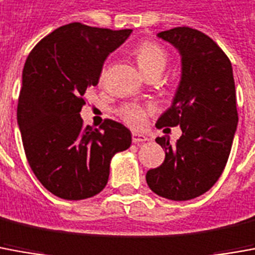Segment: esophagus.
Wrapping results in <instances>:
<instances>
[{
    "mask_svg": "<svg viewBox=\"0 0 255 255\" xmlns=\"http://www.w3.org/2000/svg\"><path fill=\"white\" fill-rule=\"evenodd\" d=\"M147 140H148V137L144 136V134H141V133H136V131L131 133V141L133 143H144Z\"/></svg>",
    "mask_w": 255,
    "mask_h": 255,
    "instance_id": "obj_1",
    "label": "esophagus"
}]
</instances>
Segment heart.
<instances>
[{
    "label": "heart",
    "instance_id": "obj_1",
    "mask_svg": "<svg viewBox=\"0 0 255 255\" xmlns=\"http://www.w3.org/2000/svg\"><path fill=\"white\" fill-rule=\"evenodd\" d=\"M133 55L136 58L138 68L145 76H159L168 64V52L164 47L154 41H143L133 50ZM104 79V72L101 73L100 80ZM151 111L150 107H143L138 104H125L118 110V115L131 128L144 126L147 115Z\"/></svg>",
    "mask_w": 255,
    "mask_h": 255
}]
</instances>
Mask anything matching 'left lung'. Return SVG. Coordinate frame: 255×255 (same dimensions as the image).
Here are the masks:
<instances>
[{"label":"left lung","instance_id":"left-lung-1","mask_svg":"<svg viewBox=\"0 0 255 255\" xmlns=\"http://www.w3.org/2000/svg\"><path fill=\"white\" fill-rule=\"evenodd\" d=\"M158 37L179 51L182 76L171 108L155 126H180L182 136L175 145L166 136L155 138L165 159L145 180L158 196L186 201L210 190L228 162L239 122L233 71L218 44L200 30L183 26Z\"/></svg>","mask_w":255,"mask_h":255}]
</instances>
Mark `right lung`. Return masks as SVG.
Segmentation results:
<instances>
[{
	"instance_id": "add662e5",
	"label": "right lung",
	"mask_w": 255,
	"mask_h": 255,
	"mask_svg": "<svg viewBox=\"0 0 255 255\" xmlns=\"http://www.w3.org/2000/svg\"><path fill=\"white\" fill-rule=\"evenodd\" d=\"M65 24L38 41L24 62L17 101V125L31 171L64 200L98 194L110 176L112 157L131 144L124 125L105 119L100 129L84 126V94L97 86L107 57L130 36Z\"/></svg>"
}]
</instances>
